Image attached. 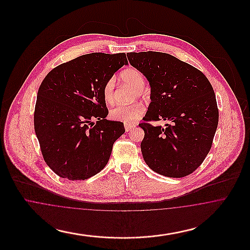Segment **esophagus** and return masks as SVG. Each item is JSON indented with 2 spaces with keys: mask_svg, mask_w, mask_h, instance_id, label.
Here are the masks:
<instances>
[{
  "mask_svg": "<svg viewBox=\"0 0 250 250\" xmlns=\"http://www.w3.org/2000/svg\"><path fill=\"white\" fill-rule=\"evenodd\" d=\"M134 127H136V125H134V124H125V128L126 132L132 130Z\"/></svg>",
  "mask_w": 250,
  "mask_h": 250,
  "instance_id": "esophagus-1",
  "label": "esophagus"
}]
</instances>
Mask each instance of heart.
I'll return each instance as SVG.
<instances>
[{"label": "heart", "instance_id": "1", "mask_svg": "<svg viewBox=\"0 0 250 250\" xmlns=\"http://www.w3.org/2000/svg\"><path fill=\"white\" fill-rule=\"evenodd\" d=\"M120 78L123 83L128 84L133 89L137 96H143L144 78L143 75L136 68H127L120 74ZM113 90H114V80L109 79L104 84L102 94L105 101L111 103L113 100ZM144 107L141 103H134L127 106L118 105L112 107L109 110V117L115 121L123 122L125 124H131L140 119L144 113Z\"/></svg>", "mask_w": 250, "mask_h": 250}]
</instances>
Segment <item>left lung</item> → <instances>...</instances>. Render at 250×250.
Segmentation results:
<instances>
[{
	"label": "left lung",
	"mask_w": 250,
	"mask_h": 250,
	"mask_svg": "<svg viewBox=\"0 0 250 250\" xmlns=\"http://www.w3.org/2000/svg\"><path fill=\"white\" fill-rule=\"evenodd\" d=\"M127 58L151 86L145 122L139 125L145 163L167 177L189 175L208 155L218 124L212 85L199 69L167 53L130 52ZM160 119L170 123L165 128L147 123Z\"/></svg>",
	"instance_id": "1"
}]
</instances>
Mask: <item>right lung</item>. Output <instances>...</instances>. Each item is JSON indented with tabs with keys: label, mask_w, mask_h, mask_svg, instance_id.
Listing matches in <instances>:
<instances>
[{
	"label": "right lung",
	"mask_w": 250,
	"mask_h": 250,
	"mask_svg": "<svg viewBox=\"0 0 250 250\" xmlns=\"http://www.w3.org/2000/svg\"><path fill=\"white\" fill-rule=\"evenodd\" d=\"M124 64L125 53L85 54L53 68L40 85L35 131L45 162L60 177L86 180L107 165L125 130L106 119L102 89Z\"/></svg>",
	"instance_id": "obj_1"
}]
</instances>
